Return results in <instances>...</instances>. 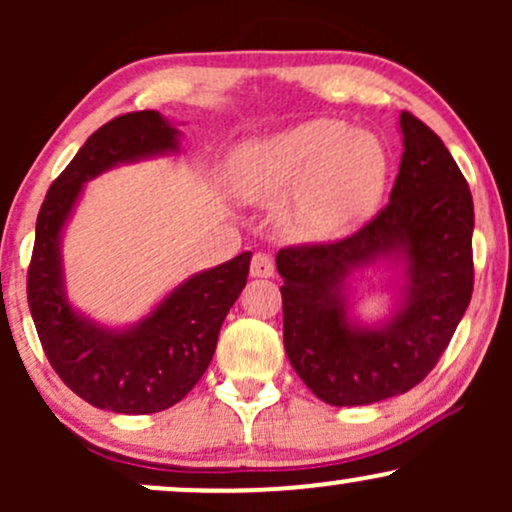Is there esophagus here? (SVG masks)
<instances>
[{"instance_id":"obj_1","label":"esophagus","mask_w":512,"mask_h":512,"mask_svg":"<svg viewBox=\"0 0 512 512\" xmlns=\"http://www.w3.org/2000/svg\"><path fill=\"white\" fill-rule=\"evenodd\" d=\"M250 274L257 276V279H269L274 274V260L267 255V252H255L250 262Z\"/></svg>"}]
</instances>
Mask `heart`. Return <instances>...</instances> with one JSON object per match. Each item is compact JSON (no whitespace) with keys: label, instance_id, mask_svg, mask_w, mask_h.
Listing matches in <instances>:
<instances>
[{"label":"heart","instance_id":"obj_1","mask_svg":"<svg viewBox=\"0 0 512 512\" xmlns=\"http://www.w3.org/2000/svg\"><path fill=\"white\" fill-rule=\"evenodd\" d=\"M238 197L272 204L293 236L320 240L349 233L373 214L387 185V154L375 134L344 122H301L243 144L228 163Z\"/></svg>","mask_w":512,"mask_h":512}]
</instances>
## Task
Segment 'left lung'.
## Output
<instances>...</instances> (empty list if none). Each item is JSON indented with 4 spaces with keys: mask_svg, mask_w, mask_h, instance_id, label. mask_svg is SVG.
Masks as SVG:
<instances>
[{
    "mask_svg": "<svg viewBox=\"0 0 512 512\" xmlns=\"http://www.w3.org/2000/svg\"><path fill=\"white\" fill-rule=\"evenodd\" d=\"M404 154L390 202L334 243L276 252L284 286V349L315 397L361 407L404 395L431 373L472 301L474 202L431 127L399 115ZM380 256L405 260L403 301L380 328H354L345 279Z\"/></svg>",
    "mask_w": 512,
    "mask_h": 512,
    "instance_id": "obj_1",
    "label": "left lung"
}]
</instances>
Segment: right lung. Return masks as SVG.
Here are the masks:
<instances>
[{
    "mask_svg": "<svg viewBox=\"0 0 512 512\" xmlns=\"http://www.w3.org/2000/svg\"><path fill=\"white\" fill-rule=\"evenodd\" d=\"M168 151H178V129L156 110L105 122L52 182L35 221L26 291L40 344L69 390L115 414H156L199 383L250 272L252 255L243 252L190 276L129 330H105L74 313L64 293L60 236L81 187L117 163Z\"/></svg>",
    "mask_w": 512,
    "mask_h": 512,
    "instance_id": "add662e5",
    "label": "right lung"
}]
</instances>
